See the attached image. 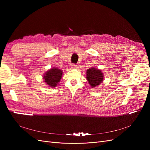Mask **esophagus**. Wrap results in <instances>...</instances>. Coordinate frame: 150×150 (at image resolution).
I'll list each match as a JSON object with an SVG mask.
<instances>
[{"mask_svg": "<svg viewBox=\"0 0 150 150\" xmlns=\"http://www.w3.org/2000/svg\"><path fill=\"white\" fill-rule=\"evenodd\" d=\"M71 68H72V69H76V68H78V65L75 64H72V66H71Z\"/></svg>", "mask_w": 150, "mask_h": 150, "instance_id": "obj_1", "label": "esophagus"}]
</instances>
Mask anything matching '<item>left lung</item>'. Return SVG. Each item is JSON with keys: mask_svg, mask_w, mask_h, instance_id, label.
Listing matches in <instances>:
<instances>
[{"mask_svg": "<svg viewBox=\"0 0 150 150\" xmlns=\"http://www.w3.org/2000/svg\"><path fill=\"white\" fill-rule=\"evenodd\" d=\"M103 75L100 70L94 67L89 68L86 71V79L91 88H95L103 82Z\"/></svg>", "mask_w": 150, "mask_h": 150, "instance_id": "8db88e82", "label": "left lung"}]
</instances>
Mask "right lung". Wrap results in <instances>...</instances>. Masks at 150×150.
Wrapping results in <instances>:
<instances>
[{
	"label": "right lung",
	"mask_w": 150,
	"mask_h": 150,
	"mask_svg": "<svg viewBox=\"0 0 150 150\" xmlns=\"http://www.w3.org/2000/svg\"><path fill=\"white\" fill-rule=\"evenodd\" d=\"M62 75V70L54 67L47 71L44 75L43 79L47 85H48L51 88H54L60 81Z\"/></svg>",
	"instance_id": "right-lung-1"
}]
</instances>
